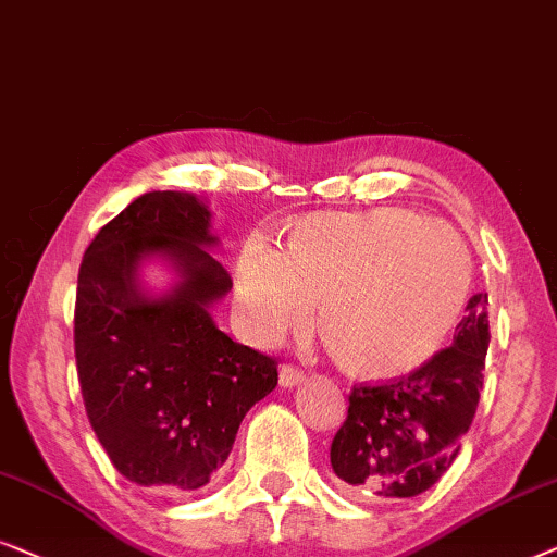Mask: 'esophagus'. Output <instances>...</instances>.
<instances>
[{"mask_svg": "<svg viewBox=\"0 0 557 557\" xmlns=\"http://www.w3.org/2000/svg\"><path fill=\"white\" fill-rule=\"evenodd\" d=\"M300 383H305V373L300 371V368H295V366L280 368V386L282 388H295V386H300Z\"/></svg>", "mask_w": 557, "mask_h": 557, "instance_id": "obj_1", "label": "esophagus"}]
</instances>
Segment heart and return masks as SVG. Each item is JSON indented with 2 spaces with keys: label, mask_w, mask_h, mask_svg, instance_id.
<instances>
[{
  "label": "heart",
  "mask_w": 557,
  "mask_h": 557,
  "mask_svg": "<svg viewBox=\"0 0 557 557\" xmlns=\"http://www.w3.org/2000/svg\"><path fill=\"white\" fill-rule=\"evenodd\" d=\"M459 232L417 211L308 214L287 226L285 252L247 242L234 272V310L247 338L272 343L310 323L343 371L388 381L444 348L472 289Z\"/></svg>",
  "instance_id": "1"
}]
</instances>
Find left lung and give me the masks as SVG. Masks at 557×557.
Here are the masks:
<instances>
[{
	"mask_svg": "<svg viewBox=\"0 0 557 557\" xmlns=\"http://www.w3.org/2000/svg\"><path fill=\"white\" fill-rule=\"evenodd\" d=\"M487 305V293L469 297L451 346L409 379L354 388L348 419L331 444L343 492L394 503L442 480L480 404L490 348Z\"/></svg>",
	"mask_w": 557,
	"mask_h": 557,
	"instance_id": "1",
	"label": "left lung"
}]
</instances>
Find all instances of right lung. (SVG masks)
Here are the masks:
<instances>
[{
	"instance_id": "right-lung-1",
	"label": "right lung",
	"mask_w": 557,
	"mask_h": 557,
	"mask_svg": "<svg viewBox=\"0 0 557 557\" xmlns=\"http://www.w3.org/2000/svg\"><path fill=\"white\" fill-rule=\"evenodd\" d=\"M214 247L207 201L148 191L96 234L77 275L75 360L92 432L125 480L171 495L209 484L242 419L277 386L275 360L211 318L232 289ZM148 263L172 272L163 290L143 280Z\"/></svg>"
}]
</instances>
